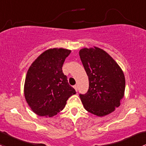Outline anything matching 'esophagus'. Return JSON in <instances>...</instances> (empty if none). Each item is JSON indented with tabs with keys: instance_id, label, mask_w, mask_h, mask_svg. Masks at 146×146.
<instances>
[{
	"instance_id": "1",
	"label": "esophagus",
	"mask_w": 146,
	"mask_h": 146,
	"mask_svg": "<svg viewBox=\"0 0 146 146\" xmlns=\"http://www.w3.org/2000/svg\"><path fill=\"white\" fill-rule=\"evenodd\" d=\"M74 88L76 92H78V85H74Z\"/></svg>"
}]
</instances>
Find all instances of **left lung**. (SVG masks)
<instances>
[{
	"instance_id": "1",
	"label": "left lung",
	"mask_w": 146,
	"mask_h": 146,
	"mask_svg": "<svg viewBox=\"0 0 146 146\" xmlns=\"http://www.w3.org/2000/svg\"><path fill=\"white\" fill-rule=\"evenodd\" d=\"M80 57L89 78V89L79 96L86 110L97 116H104L120 105L125 89L122 69L114 59L98 47L84 48Z\"/></svg>"
}]
</instances>
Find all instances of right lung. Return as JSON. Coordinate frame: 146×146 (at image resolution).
Returning a JSON list of instances; mask_svg holds the SVG:
<instances>
[{"label": "right lung", "instance_id": "add662e5", "mask_svg": "<svg viewBox=\"0 0 146 146\" xmlns=\"http://www.w3.org/2000/svg\"><path fill=\"white\" fill-rule=\"evenodd\" d=\"M70 50L54 48L41 54L27 72L24 96L33 111L40 116L55 115L64 109L76 90L62 71Z\"/></svg>", "mask_w": 146, "mask_h": 146}]
</instances>
